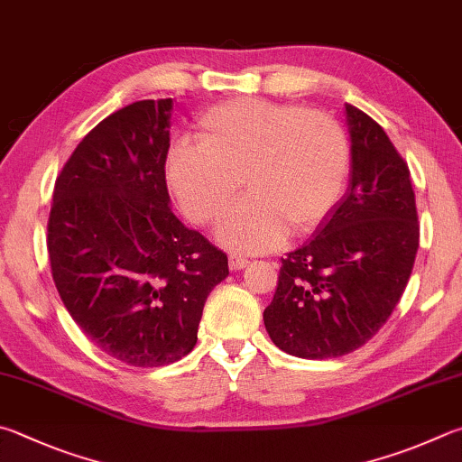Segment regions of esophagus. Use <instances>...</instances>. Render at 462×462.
<instances>
[{"instance_id":"1","label":"esophagus","mask_w":462,"mask_h":462,"mask_svg":"<svg viewBox=\"0 0 462 462\" xmlns=\"http://www.w3.org/2000/svg\"><path fill=\"white\" fill-rule=\"evenodd\" d=\"M228 264H230L232 271H240V268H245L248 264V258L242 256V254H230Z\"/></svg>"}]
</instances>
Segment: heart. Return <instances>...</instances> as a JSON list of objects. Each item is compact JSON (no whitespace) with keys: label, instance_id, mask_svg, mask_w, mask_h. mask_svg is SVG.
Returning <instances> with one entry per match:
<instances>
[{"label":"heart","instance_id":"b5f03b06","mask_svg":"<svg viewBox=\"0 0 462 462\" xmlns=\"http://www.w3.org/2000/svg\"><path fill=\"white\" fill-rule=\"evenodd\" d=\"M199 145L178 143L165 175L183 212L216 226L224 246L266 253L287 236L315 230L337 206L349 173V141L333 116L263 98H232L196 125Z\"/></svg>","mask_w":462,"mask_h":462}]
</instances>
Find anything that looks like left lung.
Masks as SVG:
<instances>
[{
  "label": "left lung",
  "mask_w": 462,
  "mask_h": 462,
  "mask_svg": "<svg viewBox=\"0 0 462 462\" xmlns=\"http://www.w3.org/2000/svg\"><path fill=\"white\" fill-rule=\"evenodd\" d=\"M351 183L311 240L282 260L264 327L291 356L331 359L370 341L412 274L420 224L408 163L370 115L346 105Z\"/></svg>",
  "instance_id": "1"
}]
</instances>
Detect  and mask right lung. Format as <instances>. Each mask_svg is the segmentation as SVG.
I'll use <instances>...</instances> for the list:
<instances>
[{
	"mask_svg": "<svg viewBox=\"0 0 462 462\" xmlns=\"http://www.w3.org/2000/svg\"><path fill=\"white\" fill-rule=\"evenodd\" d=\"M171 98L108 115L54 183L48 254L58 295L113 359L162 367L194 349L204 303L228 256L170 208Z\"/></svg>",
	"mask_w": 462,
	"mask_h": 462,
	"instance_id": "obj_1",
	"label": "right lung"
}]
</instances>
